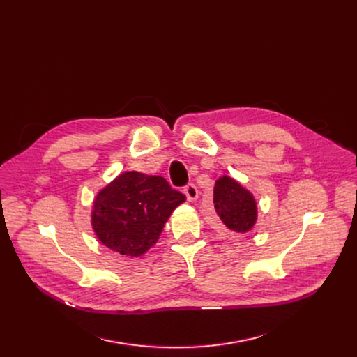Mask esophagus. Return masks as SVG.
Wrapping results in <instances>:
<instances>
[{"label": "esophagus", "instance_id": "1", "mask_svg": "<svg viewBox=\"0 0 357 357\" xmlns=\"http://www.w3.org/2000/svg\"><path fill=\"white\" fill-rule=\"evenodd\" d=\"M183 193L186 195V199H188L189 202H193V201L198 199V189H197V186L193 185V183H188V185L183 188Z\"/></svg>", "mask_w": 357, "mask_h": 357}]
</instances>
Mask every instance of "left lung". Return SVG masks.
Returning a JSON list of instances; mask_svg holds the SVG:
<instances>
[{
  "label": "left lung",
  "instance_id": "1",
  "mask_svg": "<svg viewBox=\"0 0 357 357\" xmlns=\"http://www.w3.org/2000/svg\"><path fill=\"white\" fill-rule=\"evenodd\" d=\"M213 204L218 216L226 228L245 234L256 222V202L252 193L229 176L216 181L213 189Z\"/></svg>",
  "mask_w": 357,
  "mask_h": 357
}]
</instances>
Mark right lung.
Wrapping results in <instances>:
<instances>
[{
  "mask_svg": "<svg viewBox=\"0 0 357 357\" xmlns=\"http://www.w3.org/2000/svg\"><path fill=\"white\" fill-rule=\"evenodd\" d=\"M185 195L162 176L125 172L93 202L92 226L98 239L126 256L145 253L158 239Z\"/></svg>",
  "mask_w": 357,
  "mask_h": 357,
  "instance_id": "add662e5",
  "label": "right lung"
}]
</instances>
